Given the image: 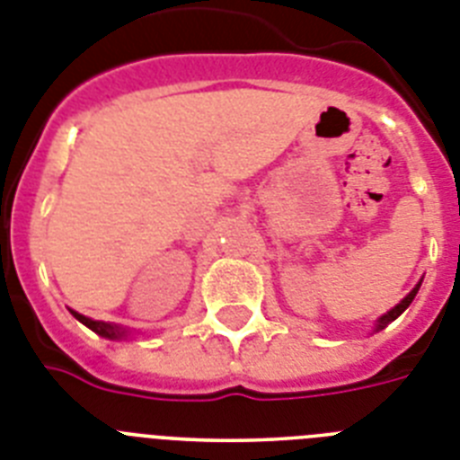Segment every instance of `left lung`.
<instances>
[{"instance_id": "8db88e82", "label": "left lung", "mask_w": 460, "mask_h": 460, "mask_svg": "<svg viewBox=\"0 0 460 460\" xmlns=\"http://www.w3.org/2000/svg\"><path fill=\"white\" fill-rule=\"evenodd\" d=\"M419 289H420V282L416 284V287H413V289L409 291V294L404 296V298H402V301L393 307V310H388V313L383 314L381 320L376 322V332H381V329H385V326H388L390 322L397 320V317H400V314L404 313V310H407L409 305H411V301H413V298H416V294H419Z\"/></svg>"}]
</instances>
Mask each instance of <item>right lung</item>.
<instances>
[{"instance_id":"add662e5","label":"right lung","mask_w":460,"mask_h":460,"mask_svg":"<svg viewBox=\"0 0 460 460\" xmlns=\"http://www.w3.org/2000/svg\"><path fill=\"white\" fill-rule=\"evenodd\" d=\"M75 317H77L79 322L84 326H89L91 332H96L98 336H102V339H110V341H119L124 339V336H128V329H124V326H117V324H110V322H98V320H89V317H84V314L75 313V310H70Z\"/></svg>"}]
</instances>
